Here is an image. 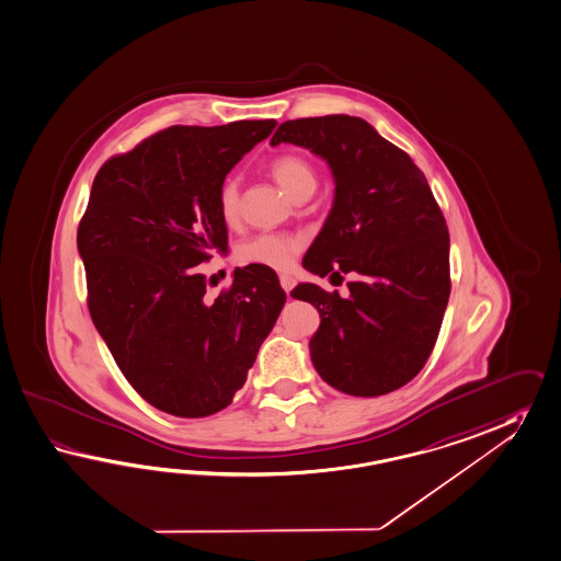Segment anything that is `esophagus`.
<instances>
[{"label":"esophagus","mask_w":561,"mask_h":561,"mask_svg":"<svg viewBox=\"0 0 561 561\" xmlns=\"http://www.w3.org/2000/svg\"><path fill=\"white\" fill-rule=\"evenodd\" d=\"M295 285H297V280L293 278V276H288V274H283L280 276V287L285 288V293H290L293 288H295Z\"/></svg>","instance_id":"1"}]
</instances>
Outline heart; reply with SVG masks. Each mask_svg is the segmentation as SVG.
<instances>
[{"mask_svg":"<svg viewBox=\"0 0 561 561\" xmlns=\"http://www.w3.org/2000/svg\"><path fill=\"white\" fill-rule=\"evenodd\" d=\"M276 183L295 197L301 191L316 188V169L301 154H283L271 164ZM217 209L224 224H236L240 217V185L238 179L228 176L217 193ZM305 248V238L295 233L264 231L244 240L236 248V260L240 264H256L273 271H290Z\"/></svg>","mask_w":561,"mask_h":561,"instance_id":"heart-1","label":"heart"}]
</instances>
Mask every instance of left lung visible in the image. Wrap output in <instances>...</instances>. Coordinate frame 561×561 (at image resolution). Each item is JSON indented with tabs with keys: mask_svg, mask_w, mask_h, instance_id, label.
<instances>
[{
	"mask_svg": "<svg viewBox=\"0 0 561 561\" xmlns=\"http://www.w3.org/2000/svg\"><path fill=\"white\" fill-rule=\"evenodd\" d=\"M328 160L335 199L302 266L344 278L350 297L311 283L290 290L321 323L309 350L319 376L352 397H380L413 380L432 356L449 299V233L425 174L362 117L288 119L271 145Z\"/></svg>",
	"mask_w": 561,
	"mask_h": 561,
	"instance_id": "left-lung-1",
	"label": "left lung"
}]
</instances>
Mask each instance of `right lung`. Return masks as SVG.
I'll return each mask as SVG.
<instances>
[{"instance_id": "add662e5", "label": "right lung", "mask_w": 561, "mask_h": 561, "mask_svg": "<svg viewBox=\"0 0 561 561\" xmlns=\"http://www.w3.org/2000/svg\"><path fill=\"white\" fill-rule=\"evenodd\" d=\"M274 126H171L95 174L77 230L89 313L129 385L169 415L226 409L287 301L273 268L256 264L209 299L214 276L199 266L228 250L226 174Z\"/></svg>"}]
</instances>
